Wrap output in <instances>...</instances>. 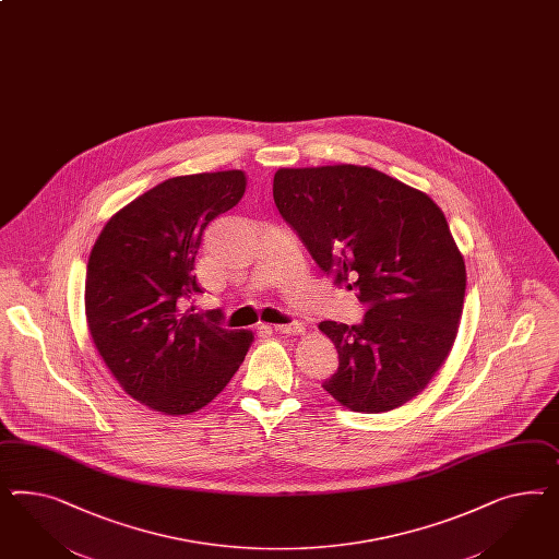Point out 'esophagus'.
Masks as SVG:
<instances>
[{"label":"esophagus","instance_id":"obj_1","mask_svg":"<svg viewBox=\"0 0 559 559\" xmlns=\"http://www.w3.org/2000/svg\"><path fill=\"white\" fill-rule=\"evenodd\" d=\"M273 333L277 335H304V326L300 322H289V324H275L272 326Z\"/></svg>","mask_w":559,"mask_h":559}]
</instances>
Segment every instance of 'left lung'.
<instances>
[{
	"instance_id": "left-lung-1",
	"label": "left lung",
	"mask_w": 559,
	"mask_h": 559,
	"mask_svg": "<svg viewBox=\"0 0 559 559\" xmlns=\"http://www.w3.org/2000/svg\"><path fill=\"white\" fill-rule=\"evenodd\" d=\"M273 200L320 270L367 306L361 324L320 322L338 369L322 388L353 413L380 415L418 396L451 353L465 261L443 210L367 165L277 169Z\"/></svg>"
}]
</instances>
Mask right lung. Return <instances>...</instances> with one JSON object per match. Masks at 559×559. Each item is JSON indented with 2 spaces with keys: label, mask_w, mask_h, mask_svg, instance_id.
I'll return each instance as SVG.
<instances>
[{
  "label": "right lung",
  "mask_w": 559,
  "mask_h": 559,
  "mask_svg": "<svg viewBox=\"0 0 559 559\" xmlns=\"http://www.w3.org/2000/svg\"><path fill=\"white\" fill-rule=\"evenodd\" d=\"M247 190L239 169L165 179L120 207L87 261L85 317L97 353L130 399L192 415L216 399L253 343L251 331L181 312L202 292L193 267L207 224Z\"/></svg>",
  "instance_id": "right-lung-1"
}]
</instances>
